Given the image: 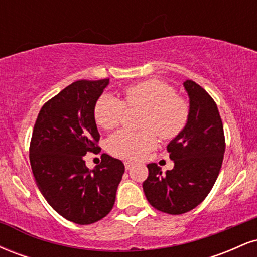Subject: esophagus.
Listing matches in <instances>:
<instances>
[{"label":"esophagus","instance_id":"1","mask_svg":"<svg viewBox=\"0 0 257 257\" xmlns=\"http://www.w3.org/2000/svg\"><path fill=\"white\" fill-rule=\"evenodd\" d=\"M133 166H134V163H133V162H131V161H125V162H124V167H125L126 170L132 169Z\"/></svg>","mask_w":257,"mask_h":257}]
</instances>
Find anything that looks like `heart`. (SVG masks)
Instances as JSON below:
<instances>
[{
	"label": "heart",
	"mask_w": 257,
	"mask_h": 257,
	"mask_svg": "<svg viewBox=\"0 0 257 257\" xmlns=\"http://www.w3.org/2000/svg\"><path fill=\"white\" fill-rule=\"evenodd\" d=\"M144 110L143 132L119 131L111 135L107 149L120 158L139 159L157 145V137L172 140L181 134L190 118V104L176 95L173 85L161 79H147L124 91V102L110 94H102L94 107L96 124L104 129L119 125L125 106Z\"/></svg>",
	"instance_id": "1"
}]
</instances>
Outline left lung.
Here are the masks:
<instances>
[{
	"mask_svg": "<svg viewBox=\"0 0 257 257\" xmlns=\"http://www.w3.org/2000/svg\"><path fill=\"white\" fill-rule=\"evenodd\" d=\"M184 87L190 98V118L181 134L168 144L174 168L162 173L147 164L149 176L143 188L149 203L159 211L180 215L199 205L219 176L225 153V134L215 101L196 82Z\"/></svg>",
	"mask_w": 257,
	"mask_h": 257,
	"instance_id": "obj_1",
	"label": "left lung"
}]
</instances>
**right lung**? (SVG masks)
Segmentation results:
<instances>
[{
	"instance_id": "1",
	"label": "right lung",
	"mask_w": 257,
	"mask_h": 257,
	"mask_svg": "<svg viewBox=\"0 0 257 257\" xmlns=\"http://www.w3.org/2000/svg\"><path fill=\"white\" fill-rule=\"evenodd\" d=\"M110 79L73 82L46 102L30 143V164L38 190L61 216L90 225L112 210L124 164L102 153L94 169L83 156L99 151L94 107Z\"/></svg>"
}]
</instances>
